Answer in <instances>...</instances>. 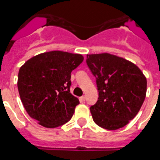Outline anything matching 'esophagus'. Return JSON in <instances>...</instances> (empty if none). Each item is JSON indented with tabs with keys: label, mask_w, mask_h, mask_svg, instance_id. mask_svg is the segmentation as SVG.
I'll return each mask as SVG.
<instances>
[{
	"label": "esophagus",
	"mask_w": 160,
	"mask_h": 160,
	"mask_svg": "<svg viewBox=\"0 0 160 160\" xmlns=\"http://www.w3.org/2000/svg\"><path fill=\"white\" fill-rule=\"evenodd\" d=\"M80 100H81L82 101H84L86 100V97L85 96H83V97H81V98H80Z\"/></svg>",
	"instance_id": "esophagus-1"
}]
</instances>
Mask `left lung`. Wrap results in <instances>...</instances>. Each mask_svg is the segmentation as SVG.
<instances>
[{
  "mask_svg": "<svg viewBox=\"0 0 160 160\" xmlns=\"http://www.w3.org/2000/svg\"><path fill=\"white\" fill-rule=\"evenodd\" d=\"M86 63L97 79L98 101L90 107L96 124L109 130L130 122L141 109L147 79L130 61L109 53L87 55Z\"/></svg>",
  "mask_w": 160,
  "mask_h": 160,
  "instance_id": "1",
  "label": "left lung"
}]
</instances>
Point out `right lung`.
I'll return each instance as SVG.
<instances>
[{"label": "right lung", "instance_id": "right-lung-1", "mask_svg": "<svg viewBox=\"0 0 160 160\" xmlns=\"http://www.w3.org/2000/svg\"><path fill=\"white\" fill-rule=\"evenodd\" d=\"M84 60L83 55L52 51L27 60L19 69L18 88L30 118L47 128L70 121L79 99L70 92L71 72Z\"/></svg>", "mask_w": 160, "mask_h": 160}]
</instances>
